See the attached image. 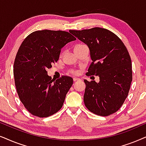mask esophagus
I'll use <instances>...</instances> for the list:
<instances>
[{
    "label": "esophagus",
    "instance_id": "esophagus-1",
    "mask_svg": "<svg viewBox=\"0 0 146 146\" xmlns=\"http://www.w3.org/2000/svg\"><path fill=\"white\" fill-rule=\"evenodd\" d=\"M79 80H80V79H79V78H75H75H73V81H74L75 82V81H77Z\"/></svg>",
    "mask_w": 146,
    "mask_h": 146
}]
</instances>
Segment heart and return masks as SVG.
<instances>
[{
	"label": "heart",
	"mask_w": 146,
	"mask_h": 146,
	"mask_svg": "<svg viewBox=\"0 0 146 146\" xmlns=\"http://www.w3.org/2000/svg\"><path fill=\"white\" fill-rule=\"evenodd\" d=\"M84 46V45H82V44H79V45H77L76 46H75V49H76V48H80V47H82V46ZM70 72H71V73H72V74H74V75L77 74V72L74 71V70H71V71Z\"/></svg>",
	"instance_id": "heart-1"
}]
</instances>
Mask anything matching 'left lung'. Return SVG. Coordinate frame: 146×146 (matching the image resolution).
I'll use <instances>...</instances> for the list:
<instances>
[{"label": "left lung", "instance_id": "1", "mask_svg": "<svg viewBox=\"0 0 146 146\" xmlns=\"http://www.w3.org/2000/svg\"><path fill=\"white\" fill-rule=\"evenodd\" d=\"M69 32L90 50L92 63L86 75L100 77L99 83L84 80L85 106L98 115L114 113L127 98L132 81L131 61L127 48L116 35L106 29Z\"/></svg>", "mask_w": 146, "mask_h": 146}]
</instances>
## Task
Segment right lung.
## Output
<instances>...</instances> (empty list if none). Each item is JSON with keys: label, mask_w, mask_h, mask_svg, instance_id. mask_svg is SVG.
<instances>
[{"label": "right lung", "mask_w": 146, "mask_h": 146, "mask_svg": "<svg viewBox=\"0 0 146 146\" xmlns=\"http://www.w3.org/2000/svg\"><path fill=\"white\" fill-rule=\"evenodd\" d=\"M76 40L63 31H36L19 47L14 63L15 83L19 99L32 115L46 117L61 110L73 83L71 77L53 80L46 70L59 60L61 48Z\"/></svg>", "instance_id": "1"}]
</instances>
